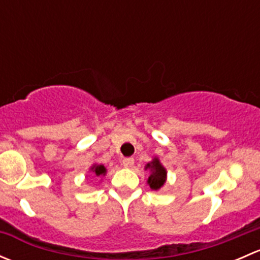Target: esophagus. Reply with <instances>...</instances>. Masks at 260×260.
<instances>
[{"mask_svg":"<svg viewBox=\"0 0 260 260\" xmlns=\"http://www.w3.org/2000/svg\"><path fill=\"white\" fill-rule=\"evenodd\" d=\"M122 165L124 167H127V169H131V167H133V165H135V159L131 158V157H128V158H123Z\"/></svg>","mask_w":260,"mask_h":260,"instance_id":"obj_1","label":"esophagus"}]
</instances>
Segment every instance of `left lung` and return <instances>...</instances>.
<instances>
[{"label": "left lung", "instance_id": "8db88e82", "mask_svg": "<svg viewBox=\"0 0 260 260\" xmlns=\"http://www.w3.org/2000/svg\"><path fill=\"white\" fill-rule=\"evenodd\" d=\"M145 170H149L151 175L147 179V183L149 185V187L152 190H159V188L164 186V183L166 182L167 172L166 169L161 165L159 159L157 157H154L151 162L146 165Z\"/></svg>", "mask_w": 260, "mask_h": 260}]
</instances>
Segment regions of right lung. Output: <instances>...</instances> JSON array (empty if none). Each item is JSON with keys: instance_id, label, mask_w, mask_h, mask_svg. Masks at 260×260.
I'll return each instance as SVG.
<instances>
[{"instance_id": "1", "label": "right lung", "mask_w": 260, "mask_h": 260, "mask_svg": "<svg viewBox=\"0 0 260 260\" xmlns=\"http://www.w3.org/2000/svg\"><path fill=\"white\" fill-rule=\"evenodd\" d=\"M90 171L93 172L95 176H104L107 174V169L103 166V165H93L90 167Z\"/></svg>"}]
</instances>
